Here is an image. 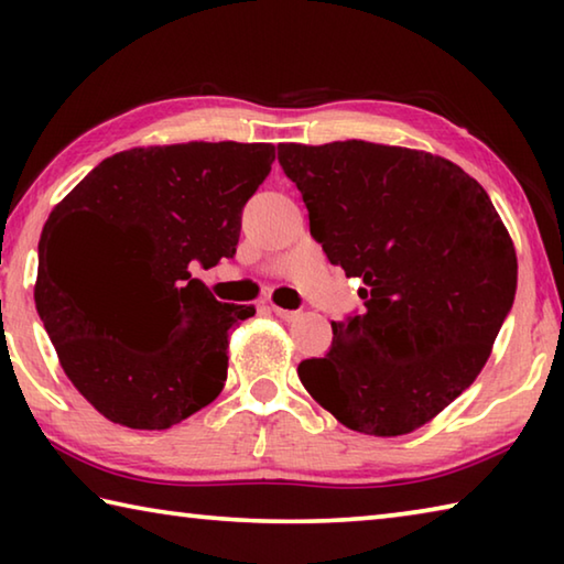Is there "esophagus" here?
<instances>
[{"instance_id":"esophagus-1","label":"esophagus","mask_w":564,"mask_h":564,"mask_svg":"<svg viewBox=\"0 0 564 564\" xmlns=\"http://www.w3.org/2000/svg\"><path fill=\"white\" fill-rule=\"evenodd\" d=\"M271 311H273L279 318H283V321H299V318H301V311L281 308V305H275V303H271Z\"/></svg>"}]
</instances>
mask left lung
Here are the masks:
<instances>
[{
	"label": "left lung",
	"mask_w": 564,
	"mask_h": 564,
	"mask_svg": "<svg viewBox=\"0 0 564 564\" xmlns=\"http://www.w3.org/2000/svg\"><path fill=\"white\" fill-rule=\"evenodd\" d=\"M279 164L311 236L360 279L366 305L330 323L333 346L301 362V383L350 431H415L470 388L508 318L518 289L508 228L488 191L425 151L281 144Z\"/></svg>",
	"instance_id": "left-lung-1"
}]
</instances>
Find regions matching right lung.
Here are the masks:
<instances>
[{
	"instance_id": "obj_1",
	"label": "right lung",
	"mask_w": 564,
	"mask_h": 564,
	"mask_svg": "<svg viewBox=\"0 0 564 564\" xmlns=\"http://www.w3.org/2000/svg\"><path fill=\"white\" fill-rule=\"evenodd\" d=\"M273 144L131 149L104 159L54 208L40 241L36 313L64 373L111 423L164 431L224 390L228 330L256 313L216 301L191 269L234 259L241 214ZM91 215L118 234V271L62 270L55 238Z\"/></svg>"
}]
</instances>
